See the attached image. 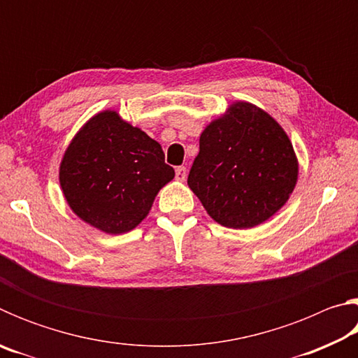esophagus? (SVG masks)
Instances as JSON below:
<instances>
[{"label": "esophagus", "instance_id": "34e87169", "mask_svg": "<svg viewBox=\"0 0 358 358\" xmlns=\"http://www.w3.org/2000/svg\"><path fill=\"white\" fill-rule=\"evenodd\" d=\"M175 180L177 181L186 180V167H177V171H175Z\"/></svg>", "mask_w": 358, "mask_h": 358}]
</instances>
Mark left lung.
I'll use <instances>...</instances> for the list:
<instances>
[{"instance_id":"obj_1","label":"left lung","mask_w":358,"mask_h":358,"mask_svg":"<svg viewBox=\"0 0 358 358\" xmlns=\"http://www.w3.org/2000/svg\"><path fill=\"white\" fill-rule=\"evenodd\" d=\"M299 162L278 121L250 102H234L207 126L187 185L213 220L251 229L287 202Z\"/></svg>"}]
</instances>
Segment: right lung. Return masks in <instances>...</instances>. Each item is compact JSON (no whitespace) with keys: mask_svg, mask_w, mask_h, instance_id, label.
Wrapping results in <instances>:
<instances>
[{"mask_svg":"<svg viewBox=\"0 0 358 358\" xmlns=\"http://www.w3.org/2000/svg\"><path fill=\"white\" fill-rule=\"evenodd\" d=\"M173 177L161 145L115 110L88 120L59 166V185L71 210L112 235L138 226Z\"/></svg>","mask_w":358,"mask_h":358,"instance_id":"1","label":"right lung"}]
</instances>
